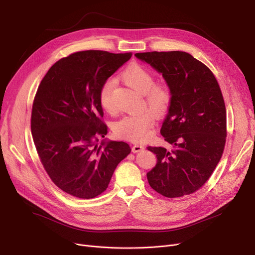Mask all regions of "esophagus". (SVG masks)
Listing matches in <instances>:
<instances>
[{
  "label": "esophagus",
  "mask_w": 255,
  "mask_h": 255,
  "mask_svg": "<svg viewBox=\"0 0 255 255\" xmlns=\"http://www.w3.org/2000/svg\"><path fill=\"white\" fill-rule=\"evenodd\" d=\"M144 146L142 144H137V143H134L132 145V152L133 153H138V152H141L143 151Z\"/></svg>",
  "instance_id": "1"
}]
</instances>
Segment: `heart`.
<instances>
[{"label": "heart", "instance_id": "1", "mask_svg": "<svg viewBox=\"0 0 255 255\" xmlns=\"http://www.w3.org/2000/svg\"><path fill=\"white\" fill-rule=\"evenodd\" d=\"M121 79L130 88L135 90L143 97L142 110L136 114L124 116L115 124V133L118 137L131 141H143L149 136L154 125L155 116L165 115L172 103V91L165 83H155V75L145 67L131 65L121 73ZM115 83L105 82L99 92V102L102 109L109 114H114Z\"/></svg>", "mask_w": 255, "mask_h": 255}]
</instances>
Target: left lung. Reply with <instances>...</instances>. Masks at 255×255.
Here are the masks:
<instances>
[{"instance_id":"1","label":"left lung","mask_w":255,"mask_h":255,"mask_svg":"<svg viewBox=\"0 0 255 255\" xmlns=\"http://www.w3.org/2000/svg\"><path fill=\"white\" fill-rule=\"evenodd\" d=\"M162 73L172 103L160 133L172 150L148 146L157 164L146 173L152 188L165 197L189 195L215 170L226 141V110L217 79L208 67L185 51L135 53Z\"/></svg>"}]
</instances>
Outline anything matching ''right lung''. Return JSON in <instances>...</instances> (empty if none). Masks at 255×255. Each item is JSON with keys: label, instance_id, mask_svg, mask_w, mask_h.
<instances>
[{"label": "right lung", "instance_id": "add662e5", "mask_svg": "<svg viewBox=\"0 0 255 255\" xmlns=\"http://www.w3.org/2000/svg\"><path fill=\"white\" fill-rule=\"evenodd\" d=\"M131 56L77 51L53 64L38 87L31 116L34 143L48 177L66 193L86 199L100 195L131 152L124 141L97 144L107 134L100 89Z\"/></svg>", "mask_w": 255, "mask_h": 255}]
</instances>
